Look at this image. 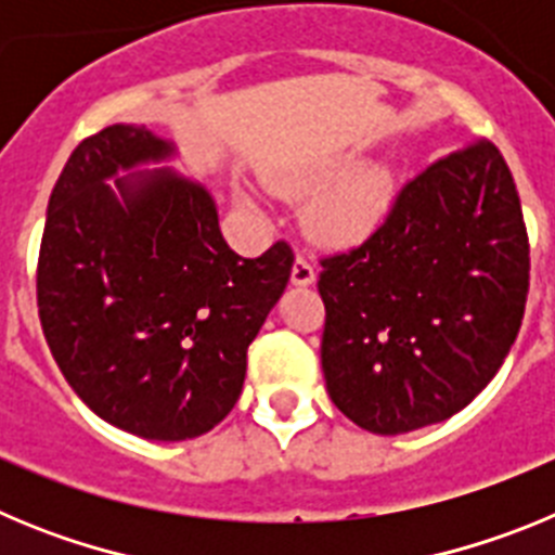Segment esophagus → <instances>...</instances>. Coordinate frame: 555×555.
Masks as SVG:
<instances>
[{"label":"esophagus","mask_w":555,"mask_h":555,"mask_svg":"<svg viewBox=\"0 0 555 555\" xmlns=\"http://www.w3.org/2000/svg\"><path fill=\"white\" fill-rule=\"evenodd\" d=\"M313 281H317V269H313V263L308 261V258H302V255H297L292 267V283L294 286H311Z\"/></svg>","instance_id":"esophagus-1"}]
</instances>
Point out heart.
Masks as SVG:
<instances>
[{
  "label": "heart",
  "instance_id": "1",
  "mask_svg": "<svg viewBox=\"0 0 555 555\" xmlns=\"http://www.w3.org/2000/svg\"><path fill=\"white\" fill-rule=\"evenodd\" d=\"M325 175H286L274 180V189L288 197L311 194L325 185ZM395 194V175L384 164H364L347 171L325 189L308 208V228L327 247H352L380 228Z\"/></svg>",
  "mask_w": 555,
  "mask_h": 555
}]
</instances>
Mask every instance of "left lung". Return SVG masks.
Here are the masks:
<instances>
[{
	"instance_id": "left-lung-1",
	"label": "left lung",
	"mask_w": 555,
	"mask_h": 555,
	"mask_svg": "<svg viewBox=\"0 0 555 555\" xmlns=\"http://www.w3.org/2000/svg\"><path fill=\"white\" fill-rule=\"evenodd\" d=\"M320 263L336 409L380 436L444 423L492 380L526 313L531 247L506 160L489 139L436 158L370 238Z\"/></svg>"
}]
</instances>
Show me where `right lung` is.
Returning a JSON list of instances; mask_svg holds the SVG:
<instances>
[{
  "instance_id": "right-lung-1",
  "label": "right lung",
  "mask_w": 555,
  "mask_h": 555,
  "mask_svg": "<svg viewBox=\"0 0 555 555\" xmlns=\"http://www.w3.org/2000/svg\"><path fill=\"white\" fill-rule=\"evenodd\" d=\"M171 152L111 125L63 166L38 253V317L68 386L105 423L155 442L217 428L247 375V347L292 274L288 242L242 258L203 185L171 171L107 178Z\"/></svg>"
}]
</instances>
